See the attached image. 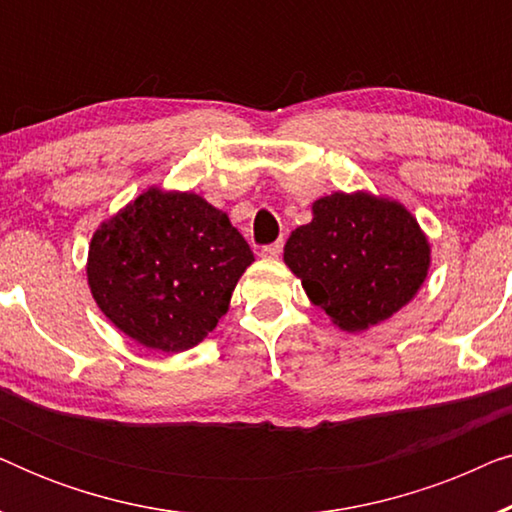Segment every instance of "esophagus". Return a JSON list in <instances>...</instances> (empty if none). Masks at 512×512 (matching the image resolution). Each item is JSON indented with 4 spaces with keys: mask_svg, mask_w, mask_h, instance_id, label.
I'll use <instances>...</instances> for the list:
<instances>
[{
    "mask_svg": "<svg viewBox=\"0 0 512 512\" xmlns=\"http://www.w3.org/2000/svg\"><path fill=\"white\" fill-rule=\"evenodd\" d=\"M282 247H284L282 242H272V244H268V247L261 249V256L263 258H279V254H282Z\"/></svg>",
    "mask_w": 512,
    "mask_h": 512,
    "instance_id": "34e87169",
    "label": "esophagus"
}]
</instances>
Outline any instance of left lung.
Returning <instances> with one entry per match:
<instances>
[{
    "instance_id": "left-lung-1",
    "label": "left lung",
    "mask_w": 512,
    "mask_h": 512,
    "mask_svg": "<svg viewBox=\"0 0 512 512\" xmlns=\"http://www.w3.org/2000/svg\"><path fill=\"white\" fill-rule=\"evenodd\" d=\"M284 263L335 326L361 333L417 296L431 244L401 202L340 191L312 202V221L286 240Z\"/></svg>"
}]
</instances>
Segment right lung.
Listing matches in <instances>:
<instances>
[{"mask_svg": "<svg viewBox=\"0 0 512 512\" xmlns=\"http://www.w3.org/2000/svg\"><path fill=\"white\" fill-rule=\"evenodd\" d=\"M251 263L226 212L195 193L151 186L100 223L86 275L118 331L146 349L179 354L214 331Z\"/></svg>", "mask_w": 512, "mask_h": 512, "instance_id": "1", "label": "right lung"}]
</instances>
